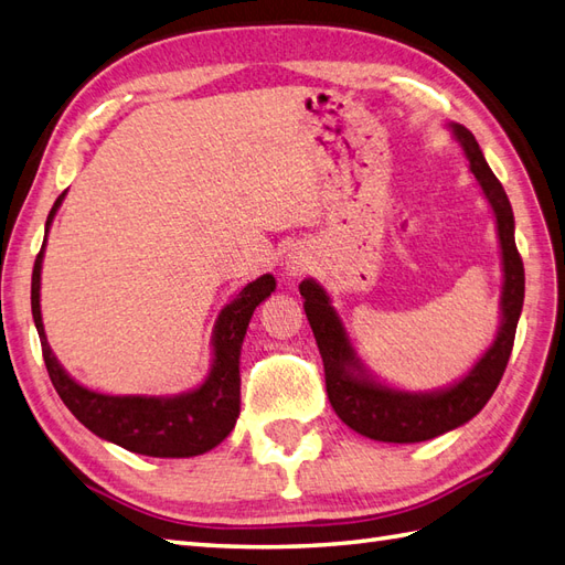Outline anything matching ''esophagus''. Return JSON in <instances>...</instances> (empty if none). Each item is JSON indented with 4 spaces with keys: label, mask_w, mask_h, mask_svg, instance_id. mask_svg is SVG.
<instances>
[{
    "label": "esophagus",
    "mask_w": 565,
    "mask_h": 565,
    "mask_svg": "<svg viewBox=\"0 0 565 565\" xmlns=\"http://www.w3.org/2000/svg\"><path fill=\"white\" fill-rule=\"evenodd\" d=\"M291 269H306V265H303V262H291Z\"/></svg>",
    "instance_id": "esophagus-1"
}]
</instances>
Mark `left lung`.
Returning a JSON list of instances; mask_svg holds the SVG:
<instances>
[{"label": "left lung", "instance_id": "8db88e82", "mask_svg": "<svg viewBox=\"0 0 565 565\" xmlns=\"http://www.w3.org/2000/svg\"><path fill=\"white\" fill-rule=\"evenodd\" d=\"M452 129L457 141L462 143L469 170L479 180L493 209L503 250V320L498 327L493 347L483 353L475 369L457 385L440 392H428V395H412V392H399L373 383L371 377H365L363 365L353 353L344 324L337 318L324 288L312 279L300 281L298 286L324 363V385L332 409L349 428L373 440L422 443L467 424L491 399L505 373L510 351H513L524 300V267L515 245L513 206H510L503 185L493 175L487 159H483L475 135L462 125H452Z\"/></svg>", "mask_w": 565, "mask_h": 565}]
</instances>
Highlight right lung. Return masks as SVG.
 Here are the masks:
<instances>
[{"label":"right lung","instance_id":"1","mask_svg":"<svg viewBox=\"0 0 565 565\" xmlns=\"http://www.w3.org/2000/svg\"><path fill=\"white\" fill-rule=\"evenodd\" d=\"M62 200L64 192L50 209L47 228ZM43 250L38 253L33 267L31 310L38 337H41L47 375L67 409L98 438L120 445L129 452L149 457H192L216 448L233 430L235 418L241 414V344L255 308L271 296L277 286L271 274L247 284L221 310L214 327V365L204 385L178 397H110L74 383L52 356L41 318Z\"/></svg>","mask_w":565,"mask_h":565}]
</instances>
